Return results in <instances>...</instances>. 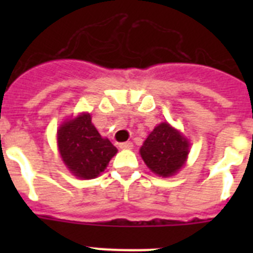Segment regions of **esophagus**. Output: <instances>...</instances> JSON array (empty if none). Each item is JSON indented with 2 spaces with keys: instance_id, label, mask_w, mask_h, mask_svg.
I'll use <instances>...</instances> for the list:
<instances>
[{
  "instance_id": "obj_1",
  "label": "esophagus",
  "mask_w": 253,
  "mask_h": 253,
  "mask_svg": "<svg viewBox=\"0 0 253 253\" xmlns=\"http://www.w3.org/2000/svg\"><path fill=\"white\" fill-rule=\"evenodd\" d=\"M119 147L122 149H131V148H133V143H131V142H123V143H120Z\"/></svg>"
}]
</instances>
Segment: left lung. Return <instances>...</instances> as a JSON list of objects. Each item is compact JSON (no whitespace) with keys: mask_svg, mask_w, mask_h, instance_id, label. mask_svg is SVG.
<instances>
[{"mask_svg":"<svg viewBox=\"0 0 253 253\" xmlns=\"http://www.w3.org/2000/svg\"><path fill=\"white\" fill-rule=\"evenodd\" d=\"M189 140L169 123H161L151 131L139 153L153 173L162 177L173 176L186 162Z\"/></svg>","mask_w":253,"mask_h":253,"instance_id":"obj_1","label":"left lung"}]
</instances>
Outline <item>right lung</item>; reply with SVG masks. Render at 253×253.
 <instances>
[{
    "mask_svg": "<svg viewBox=\"0 0 253 253\" xmlns=\"http://www.w3.org/2000/svg\"><path fill=\"white\" fill-rule=\"evenodd\" d=\"M57 142L67 169L84 180L97 177L118 152L110 140L100 135L88 113L80 114L60 125Z\"/></svg>",
    "mask_w": 253,
    "mask_h": 253,
    "instance_id": "add662e5",
    "label": "right lung"
}]
</instances>
